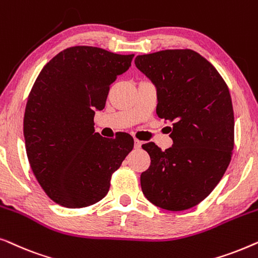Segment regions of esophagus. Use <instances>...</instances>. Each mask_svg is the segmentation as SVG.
<instances>
[{
  "label": "esophagus",
  "instance_id": "1",
  "mask_svg": "<svg viewBox=\"0 0 258 258\" xmlns=\"http://www.w3.org/2000/svg\"><path fill=\"white\" fill-rule=\"evenodd\" d=\"M141 146H142V142L139 140H135L134 141V147H135V149H140Z\"/></svg>",
  "mask_w": 258,
  "mask_h": 258
}]
</instances>
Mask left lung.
Here are the masks:
<instances>
[{
    "mask_svg": "<svg viewBox=\"0 0 258 258\" xmlns=\"http://www.w3.org/2000/svg\"><path fill=\"white\" fill-rule=\"evenodd\" d=\"M135 64L157 89L156 114L172 123V147L143 144L150 167L141 174L148 201L162 209L195 207L223 177L234 149V110L224 80L190 49L139 55Z\"/></svg>",
    "mask_w": 258,
    "mask_h": 258,
    "instance_id": "1",
    "label": "left lung"
}]
</instances>
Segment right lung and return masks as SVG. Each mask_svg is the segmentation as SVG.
Returning a JSON list of instances; mask_svg holds the SVG:
<instances>
[{
  "instance_id": "obj_1",
  "label": "right lung",
  "mask_w": 258,
  "mask_h": 258,
  "mask_svg": "<svg viewBox=\"0 0 258 258\" xmlns=\"http://www.w3.org/2000/svg\"><path fill=\"white\" fill-rule=\"evenodd\" d=\"M133 57L77 45L58 52L35 81L23 121L27 156L42 189L59 206L101 201L133 150L128 134L110 140L94 129L95 111L104 108L109 88Z\"/></svg>"
}]
</instances>
